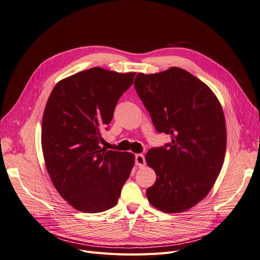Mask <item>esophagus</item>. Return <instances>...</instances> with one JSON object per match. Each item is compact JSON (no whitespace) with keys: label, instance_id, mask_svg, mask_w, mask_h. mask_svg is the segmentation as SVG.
I'll return each instance as SVG.
<instances>
[{"label":"esophagus","instance_id":"obj_1","mask_svg":"<svg viewBox=\"0 0 260 260\" xmlns=\"http://www.w3.org/2000/svg\"><path fill=\"white\" fill-rule=\"evenodd\" d=\"M135 161H136V166L142 168L145 166V158L142 154H137L135 157Z\"/></svg>","mask_w":260,"mask_h":260}]
</instances>
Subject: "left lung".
Instances as JSON below:
<instances>
[{"mask_svg":"<svg viewBox=\"0 0 260 260\" xmlns=\"http://www.w3.org/2000/svg\"><path fill=\"white\" fill-rule=\"evenodd\" d=\"M135 88L159 133L172 143L146 153L156 182L146 189L159 211L182 213L210 193L225 156L223 109L213 90L179 67L156 74L139 73Z\"/></svg>","mask_w":260,"mask_h":260,"instance_id":"8db88e82","label":"left lung"}]
</instances>
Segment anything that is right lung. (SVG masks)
I'll return each instance as SVG.
<instances>
[{"label":"right lung","instance_id":"right-lung-1","mask_svg":"<svg viewBox=\"0 0 260 260\" xmlns=\"http://www.w3.org/2000/svg\"><path fill=\"white\" fill-rule=\"evenodd\" d=\"M135 75L92 67L59 81L47 100L41 136L45 167L58 193L77 211L115 207L134 168L133 153L107 151L99 142Z\"/></svg>","mask_w":260,"mask_h":260}]
</instances>
